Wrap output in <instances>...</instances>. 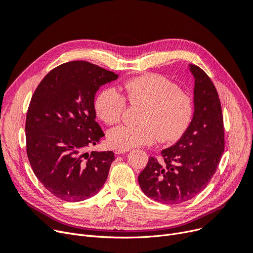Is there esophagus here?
Returning <instances> with one entry per match:
<instances>
[{
  "label": "esophagus",
  "mask_w": 253,
  "mask_h": 253,
  "mask_svg": "<svg viewBox=\"0 0 253 253\" xmlns=\"http://www.w3.org/2000/svg\"><path fill=\"white\" fill-rule=\"evenodd\" d=\"M129 151V149H115V154H123V153H126Z\"/></svg>",
  "instance_id": "esophagus-1"
}]
</instances>
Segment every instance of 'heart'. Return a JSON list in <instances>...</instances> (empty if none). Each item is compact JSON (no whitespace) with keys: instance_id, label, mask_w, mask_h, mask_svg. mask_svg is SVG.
<instances>
[{"instance_id":"b5f03b06","label":"heart","mask_w":253,"mask_h":253,"mask_svg":"<svg viewBox=\"0 0 253 253\" xmlns=\"http://www.w3.org/2000/svg\"><path fill=\"white\" fill-rule=\"evenodd\" d=\"M123 94L103 89L94 102L98 116L107 125L118 124L130 105L142 106L139 126H119L108 130L107 141L114 148L130 149L150 145L156 140L171 143L181 138L194 119V98L178 84L159 74H144L126 81Z\"/></svg>"}]
</instances>
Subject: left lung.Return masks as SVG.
Wrapping results in <instances>:
<instances>
[{"instance_id":"8db88e82","label":"left lung","mask_w":253,"mask_h":253,"mask_svg":"<svg viewBox=\"0 0 253 253\" xmlns=\"http://www.w3.org/2000/svg\"><path fill=\"white\" fill-rule=\"evenodd\" d=\"M195 77L196 112L192 123L173 146L162 151L163 163L150 156L139 177L148 198L163 204L186 202L205 188L216 172L224 150L221 104L210 77L189 65Z\"/></svg>"}]
</instances>
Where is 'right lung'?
<instances>
[{
	"mask_svg": "<svg viewBox=\"0 0 253 253\" xmlns=\"http://www.w3.org/2000/svg\"><path fill=\"white\" fill-rule=\"evenodd\" d=\"M117 78L74 61L51 70L36 88L26 120L27 153L36 177L54 197L80 202L103 187L114 153L86 150L104 136L95 122V92Z\"/></svg>",
	"mask_w": 253,
	"mask_h": 253,
	"instance_id": "add662e5",
	"label": "right lung"
}]
</instances>
